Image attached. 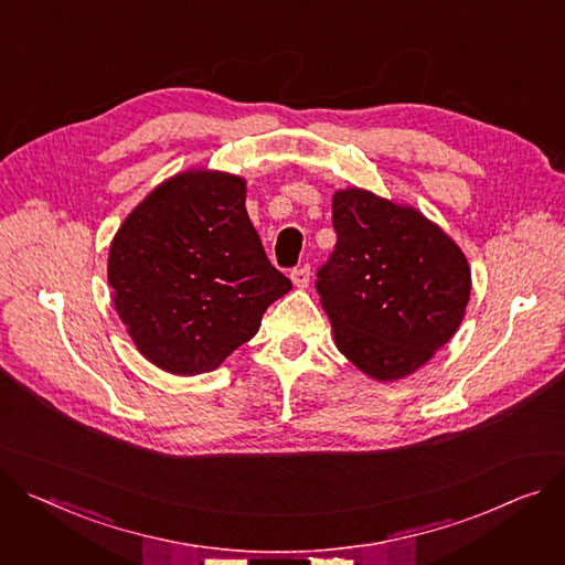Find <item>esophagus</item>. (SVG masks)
<instances>
[{
	"mask_svg": "<svg viewBox=\"0 0 565 565\" xmlns=\"http://www.w3.org/2000/svg\"><path fill=\"white\" fill-rule=\"evenodd\" d=\"M290 279L295 284V288H307L309 281H311V268L309 266H302V268H295L290 273Z\"/></svg>",
	"mask_w": 565,
	"mask_h": 565,
	"instance_id": "1",
	"label": "esophagus"
}]
</instances>
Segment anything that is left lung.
Returning a JSON list of instances; mask_svg holds the SVG:
<instances>
[{
	"instance_id": "1",
	"label": "left lung",
	"mask_w": 565,
	"mask_h": 565,
	"mask_svg": "<svg viewBox=\"0 0 565 565\" xmlns=\"http://www.w3.org/2000/svg\"><path fill=\"white\" fill-rule=\"evenodd\" d=\"M335 249L318 273L333 343L374 382H399L452 338L472 275L461 247L416 206L365 188L331 198Z\"/></svg>"
}]
</instances>
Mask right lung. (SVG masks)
<instances>
[{"mask_svg": "<svg viewBox=\"0 0 565 565\" xmlns=\"http://www.w3.org/2000/svg\"><path fill=\"white\" fill-rule=\"evenodd\" d=\"M247 181L193 168L159 183L108 249L113 307L136 350L177 377L215 370L292 284L266 256Z\"/></svg>", "mask_w": 565, "mask_h": 565, "instance_id": "1", "label": "right lung"}]
</instances>
